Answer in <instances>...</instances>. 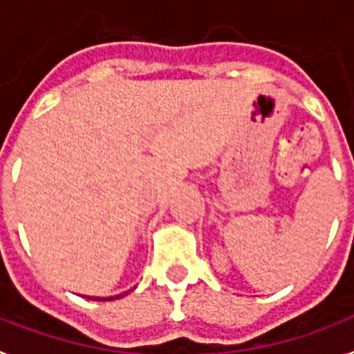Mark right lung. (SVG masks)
Segmentation results:
<instances>
[{
  "label": "right lung",
  "mask_w": 354,
  "mask_h": 354,
  "mask_svg": "<svg viewBox=\"0 0 354 354\" xmlns=\"http://www.w3.org/2000/svg\"><path fill=\"white\" fill-rule=\"evenodd\" d=\"M129 291H131V290H129ZM129 291H124V293H120V295L107 297V299H104V297H88V299H93V301H115V299H122V297H126Z\"/></svg>",
  "instance_id": "right-lung-1"
}]
</instances>
